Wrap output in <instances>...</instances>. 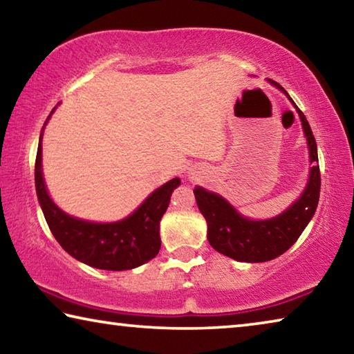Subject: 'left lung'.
I'll return each instance as SVG.
<instances>
[{
  "label": "left lung",
  "instance_id": "8db88e82",
  "mask_svg": "<svg viewBox=\"0 0 354 354\" xmlns=\"http://www.w3.org/2000/svg\"><path fill=\"white\" fill-rule=\"evenodd\" d=\"M268 81L287 95L278 82L273 80ZM289 100L292 101L290 97ZM297 111L301 118L304 134L308 137L310 162H314V167L310 169L309 183L304 194L286 212L270 220H248L242 217L221 196L201 187L194 189L196 205L207 221V241L218 253L241 262L272 261L286 253L298 241L315 214L322 183L317 143L304 113L298 107Z\"/></svg>",
  "mask_w": 354,
  "mask_h": 354
}]
</instances>
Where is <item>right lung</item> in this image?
<instances>
[{
    "label": "right lung",
    "mask_w": 354,
    "mask_h": 354,
    "mask_svg": "<svg viewBox=\"0 0 354 354\" xmlns=\"http://www.w3.org/2000/svg\"><path fill=\"white\" fill-rule=\"evenodd\" d=\"M181 184L170 179L154 190L128 218L115 223H92L62 212L48 195L41 176V134L35 156V190L45 220L59 245L75 259L101 270H129L159 253V221L169 207L171 192Z\"/></svg>",
    "instance_id": "add662e5"
}]
</instances>
